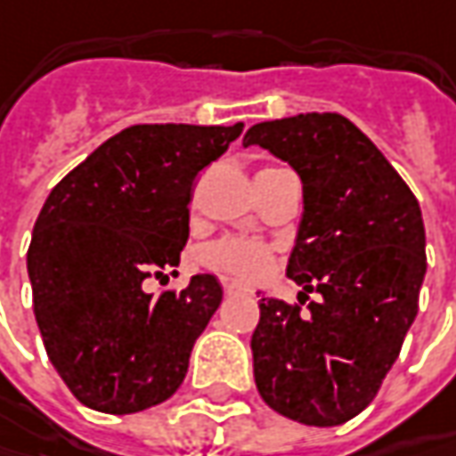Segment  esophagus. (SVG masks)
<instances>
[{
  "mask_svg": "<svg viewBox=\"0 0 456 456\" xmlns=\"http://www.w3.org/2000/svg\"><path fill=\"white\" fill-rule=\"evenodd\" d=\"M224 293L227 296H242V293H248V288L242 283H224Z\"/></svg>",
  "mask_w": 456,
  "mask_h": 456,
  "instance_id": "obj_1",
  "label": "esophagus"
}]
</instances>
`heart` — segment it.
<instances>
[{
	"mask_svg": "<svg viewBox=\"0 0 456 456\" xmlns=\"http://www.w3.org/2000/svg\"><path fill=\"white\" fill-rule=\"evenodd\" d=\"M207 263L216 270H224L229 275H237L242 281L260 278L270 265V255L265 248L249 240H222L207 249Z\"/></svg>",
	"mask_w": 456,
	"mask_h": 456,
	"instance_id": "1",
	"label": "heart"
}]
</instances>
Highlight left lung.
I'll return each instance as SVG.
<instances>
[{
  "instance_id": "left-lung-1",
  "label": "left lung",
  "mask_w": 456,
  "mask_h": 456,
  "mask_svg": "<svg viewBox=\"0 0 456 456\" xmlns=\"http://www.w3.org/2000/svg\"><path fill=\"white\" fill-rule=\"evenodd\" d=\"M242 145H260L298 173L304 214L286 275L322 296L306 309L257 301L255 386L298 424H345L370 406L416 319L426 275L421 207L342 114L260 122Z\"/></svg>"
}]
</instances>
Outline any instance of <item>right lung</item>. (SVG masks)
<instances>
[{
  "instance_id": "right-lung-1",
  "label": "right lung",
  "mask_w": 456,
  "mask_h": 456,
  "mask_svg": "<svg viewBox=\"0 0 456 456\" xmlns=\"http://www.w3.org/2000/svg\"><path fill=\"white\" fill-rule=\"evenodd\" d=\"M242 132L134 125L50 191L28 249L35 322L55 372L84 406L137 413L168 401L222 304L214 275L145 293L181 263L193 178ZM175 275V270L170 273Z\"/></svg>"
}]
</instances>
